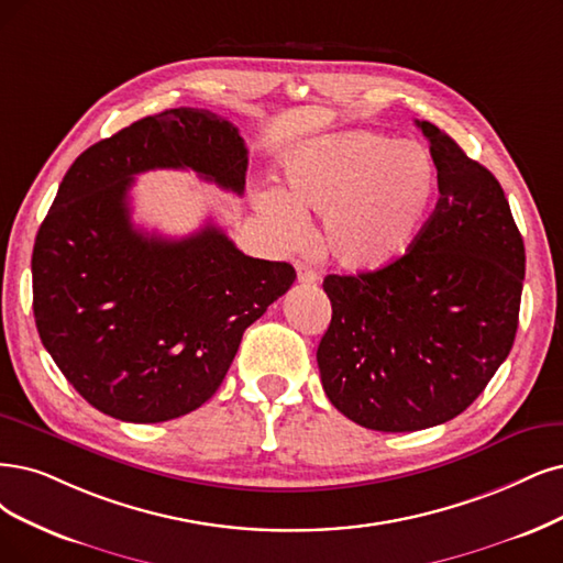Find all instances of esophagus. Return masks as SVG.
<instances>
[{
	"label": "esophagus",
	"mask_w": 563,
	"mask_h": 563,
	"mask_svg": "<svg viewBox=\"0 0 563 563\" xmlns=\"http://www.w3.org/2000/svg\"><path fill=\"white\" fill-rule=\"evenodd\" d=\"M295 268H297V280L303 283V285H313L318 283V274L310 266H306L303 262H295Z\"/></svg>",
	"instance_id": "obj_1"
}]
</instances>
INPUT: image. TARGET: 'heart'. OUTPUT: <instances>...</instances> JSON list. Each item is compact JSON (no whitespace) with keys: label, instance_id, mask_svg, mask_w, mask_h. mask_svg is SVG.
Segmentation results:
<instances>
[{"label":"heart","instance_id":"1","mask_svg":"<svg viewBox=\"0 0 563 563\" xmlns=\"http://www.w3.org/2000/svg\"><path fill=\"white\" fill-rule=\"evenodd\" d=\"M285 190H266L260 213L283 243L324 216L322 253L345 271L401 260L431 218L439 176L427 151L373 132L313 139L283 159Z\"/></svg>","mask_w":563,"mask_h":563}]
</instances>
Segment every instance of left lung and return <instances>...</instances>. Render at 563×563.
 Listing matches in <instances>:
<instances>
[{
    "instance_id": "left-lung-1",
    "label": "left lung",
    "mask_w": 563,
    "mask_h": 563,
    "mask_svg": "<svg viewBox=\"0 0 563 563\" xmlns=\"http://www.w3.org/2000/svg\"><path fill=\"white\" fill-rule=\"evenodd\" d=\"M439 203L408 253L378 271L327 276L318 345L329 401L373 431H418L464 412L508 357L525 241L504 187L427 120Z\"/></svg>"
}]
</instances>
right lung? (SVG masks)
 Here are the masks:
<instances>
[{
	"label": "right lung",
	"instance_id": "right-lung-1",
	"mask_svg": "<svg viewBox=\"0 0 563 563\" xmlns=\"http://www.w3.org/2000/svg\"><path fill=\"white\" fill-rule=\"evenodd\" d=\"M151 169H192L241 195L247 148L211 111L136 120L76 157L32 253L41 343L82 399L134 424L211 399L243 331L297 278L287 262L243 255L213 222L185 239L141 232L130 190Z\"/></svg>",
	"mask_w": 563,
	"mask_h": 563
}]
</instances>
